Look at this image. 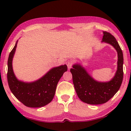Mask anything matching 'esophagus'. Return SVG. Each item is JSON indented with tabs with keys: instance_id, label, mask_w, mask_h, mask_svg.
I'll use <instances>...</instances> for the list:
<instances>
[{
	"instance_id": "34e87169",
	"label": "esophagus",
	"mask_w": 131,
	"mask_h": 131,
	"mask_svg": "<svg viewBox=\"0 0 131 131\" xmlns=\"http://www.w3.org/2000/svg\"><path fill=\"white\" fill-rule=\"evenodd\" d=\"M66 65L68 66V69L69 70L71 68H72L73 63H72V61H68L66 62Z\"/></svg>"
}]
</instances>
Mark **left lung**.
Listing matches in <instances>:
<instances>
[{
	"label": "left lung",
	"mask_w": 131,
	"mask_h": 131,
	"mask_svg": "<svg viewBox=\"0 0 131 131\" xmlns=\"http://www.w3.org/2000/svg\"><path fill=\"white\" fill-rule=\"evenodd\" d=\"M102 42L113 46L118 54L117 72L110 81H95L79 64H75L70 69L77 96L81 101L90 105L107 102L119 90L123 80V54L118 42L112 34L106 31L103 32Z\"/></svg>",
	"instance_id": "1"
}]
</instances>
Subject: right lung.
Instances as JSON below:
<instances>
[{"label": "right lung", "instance_id": "1", "mask_svg": "<svg viewBox=\"0 0 131 131\" xmlns=\"http://www.w3.org/2000/svg\"><path fill=\"white\" fill-rule=\"evenodd\" d=\"M17 43L10 52L7 62V81L11 91L24 105L29 107H40L49 103L54 96L57 84L64 72L68 70L66 65L52 68L38 80L32 83L19 81L13 70V58Z\"/></svg>", "mask_w": 131, "mask_h": 131}]
</instances>
